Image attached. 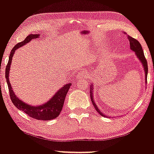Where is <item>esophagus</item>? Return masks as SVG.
I'll return each instance as SVG.
<instances>
[{
    "label": "esophagus",
    "instance_id": "esophagus-1",
    "mask_svg": "<svg viewBox=\"0 0 154 154\" xmlns=\"http://www.w3.org/2000/svg\"><path fill=\"white\" fill-rule=\"evenodd\" d=\"M79 77H85V75L84 73H79Z\"/></svg>",
    "mask_w": 154,
    "mask_h": 154
}]
</instances>
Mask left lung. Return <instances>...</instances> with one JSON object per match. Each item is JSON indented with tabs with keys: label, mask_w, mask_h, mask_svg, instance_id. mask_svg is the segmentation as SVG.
<instances>
[{
	"label": "left lung",
	"mask_w": 154,
	"mask_h": 154,
	"mask_svg": "<svg viewBox=\"0 0 154 154\" xmlns=\"http://www.w3.org/2000/svg\"><path fill=\"white\" fill-rule=\"evenodd\" d=\"M129 40H130V48H131L133 51H135L136 55H137V56L139 58L140 61L141 63H143V66L144 69H145V72H146V79L147 80L148 63H147V60H146V57H145L144 56V53H143V51L142 46H141L140 43L136 39L132 38V37H129ZM92 88L93 87L91 88V92H90V93H91V98L92 103H93V105L94 106L95 109H96V111L98 112V114H100L101 116H104V114H103V113L100 112L99 109H98V107H97V106L95 105V102L93 101V95H92V94H93V93H92V92H93V88Z\"/></svg>",
	"instance_id": "left-lung-1"
}]
</instances>
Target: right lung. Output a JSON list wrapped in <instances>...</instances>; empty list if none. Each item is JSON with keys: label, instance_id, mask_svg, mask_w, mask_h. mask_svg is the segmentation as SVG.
<instances>
[{"label": "right lung", "instance_id": "1", "mask_svg": "<svg viewBox=\"0 0 154 154\" xmlns=\"http://www.w3.org/2000/svg\"><path fill=\"white\" fill-rule=\"evenodd\" d=\"M40 36V35H29L24 39V41L20 42L17 43L14 47L13 48L9 56L8 59V62L6 65V82L8 84V91H9V95L11 100L12 103L14 104V106L19 110L23 111L24 113H26L28 116L34 118L35 119L38 120H51L56 119L58 116L59 115L60 112L62 110L63 103H64L65 98L68 93L69 89L71 86V83L66 84L62 88L59 90L54 96L50 100L47 102L46 103L42 104V105L37 106H32L31 105H28L27 103H24L22 100H19L16 95L14 94V92L12 90L11 86L9 79V70L11 66V63L12 57L14 54L15 51L18 48H20L22 45H25L26 43H29L32 39H36Z\"/></svg>", "mask_w": 154, "mask_h": 154}]
</instances>
